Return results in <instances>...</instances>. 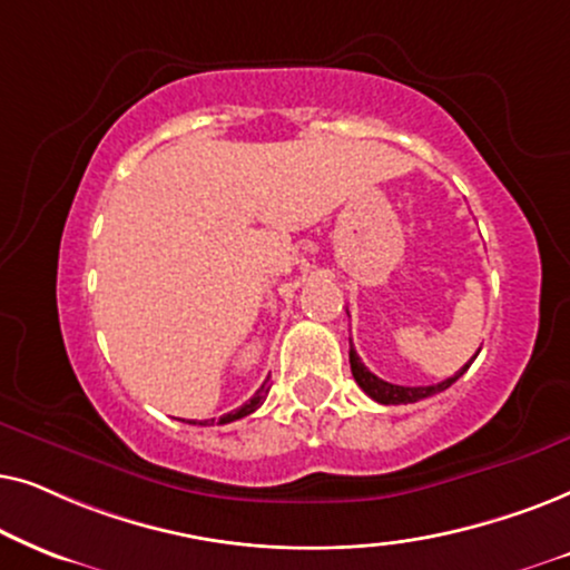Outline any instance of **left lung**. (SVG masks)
<instances>
[{"label": "left lung", "mask_w": 570, "mask_h": 570, "mask_svg": "<svg viewBox=\"0 0 570 570\" xmlns=\"http://www.w3.org/2000/svg\"><path fill=\"white\" fill-rule=\"evenodd\" d=\"M476 354H480V352H476ZM476 354H474V356H476ZM474 356L464 364V367L459 370L456 375L445 377V381H440V383H435V385H414V389H409V385H393V383L381 381V377L373 375L367 367H364L362 360H360V354L354 352V346L348 348V364H352V375H354L356 385H360V389H362L364 393H367L370 399L377 401V404H385V406L414 404V401H422V399H428V396H435V393H440V391L451 389V385L456 383L459 377L466 373L469 364L474 362Z\"/></svg>", "instance_id": "left-lung-1"}]
</instances>
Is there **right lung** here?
Returning <instances> with one entry per match:
<instances>
[{
  "label": "right lung",
  "mask_w": 570,
  "mask_h": 570,
  "mask_svg": "<svg viewBox=\"0 0 570 570\" xmlns=\"http://www.w3.org/2000/svg\"><path fill=\"white\" fill-rule=\"evenodd\" d=\"M268 391H271V385H268V381H265V383L261 385V391H257V393H255V396L247 401V404H242L239 409H234V412H229V414L218 416V424H226V422L242 420V416L253 414V412H255V409L263 404V401H265V396H268ZM189 424H214V420H200V422H189Z\"/></svg>",
  "instance_id": "1"
}]
</instances>
